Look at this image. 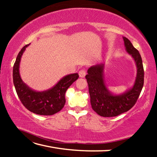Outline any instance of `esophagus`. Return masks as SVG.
Here are the masks:
<instances>
[{
  "mask_svg": "<svg viewBox=\"0 0 157 157\" xmlns=\"http://www.w3.org/2000/svg\"><path fill=\"white\" fill-rule=\"evenodd\" d=\"M79 75L80 78H84L85 75H86V71H85L84 69H82L79 71Z\"/></svg>",
  "mask_w": 157,
  "mask_h": 157,
  "instance_id": "34e87169",
  "label": "esophagus"
}]
</instances>
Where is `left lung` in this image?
I'll return each mask as SVG.
<instances>
[{"label":"left lung","mask_w":157,"mask_h":157,"mask_svg":"<svg viewBox=\"0 0 157 157\" xmlns=\"http://www.w3.org/2000/svg\"><path fill=\"white\" fill-rule=\"evenodd\" d=\"M123 38L126 51L134 59L137 68L136 79L132 88L121 94H113L105 84L103 63L90 67L85 77L89 85L92 109L100 116H117L129 111L136 102L144 84V70L140 53L128 39Z\"/></svg>","instance_id":"8db88e82"}]
</instances>
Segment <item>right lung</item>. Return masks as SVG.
Here are the masks:
<instances>
[{
    "mask_svg": "<svg viewBox=\"0 0 157 157\" xmlns=\"http://www.w3.org/2000/svg\"><path fill=\"white\" fill-rule=\"evenodd\" d=\"M29 45H25L18 52L13 66V82L18 98L24 107L38 115L50 116L59 112L65 103V93L69 86L79 78L78 73L63 77L57 83L44 91H36L23 82L19 73L21 57Z\"/></svg>",
    "mask_w": 157,
    "mask_h": 157,
    "instance_id": "add662e5",
    "label": "right lung"
}]
</instances>
